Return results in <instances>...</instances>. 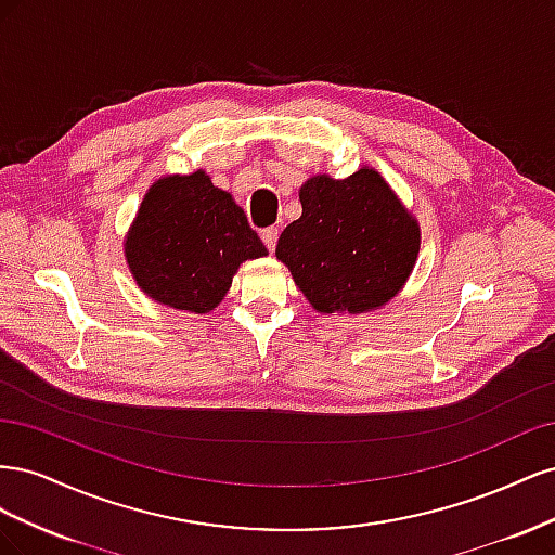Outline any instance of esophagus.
Wrapping results in <instances>:
<instances>
[{
  "label": "esophagus",
  "mask_w": 555,
  "mask_h": 555,
  "mask_svg": "<svg viewBox=\"0 0 555 555\" xmlns=\"http://www.w3.org/2000/svg\"><path fill=\"white\" fill-rule=\"evenodd\" d=\"M278 233H280V231H278V227H266V229L261 231V241L266 243V247L271 249V251L275 249V243H278Z\"/></svg>",
  "instance_id": "34e87169"
}]
</instances>
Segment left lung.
<instances>
[{
    "label": "left lung",
    "instance_id": "left-lung-1",
    "mask_svg": "<svg viewBox=\"0 0 555 555\" xmlns=\"http://www.w3.org/2000/svg\"><path fill=\"white\" fill-rule=\"evenodd\" d=\"M300 206L275 255L314 310L354 314L398 294L416 261L418 227L377 171L314 176L300 188Z\"/></svg>",
    "mask_w": 555,
    "mask_h": 555
}]
</instances>
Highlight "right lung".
Segmentation results:
<instances>
[{"instance_id":"1","label":"right lung","mask_w":555,"mask_h":555,"mask_svg":"<svg viewBox=\"0 0 555 555\" xmlns=\"http://www.w3.org/2000/svg\"><path fill=\"white\" fill-rule=\"evenodd\" d=\"M125 251L150 298L178 310L208 312L231 287L238 266L263 257L266 245L231 194L196 171L150 188Z\"/></svg>"}]
</instances>
